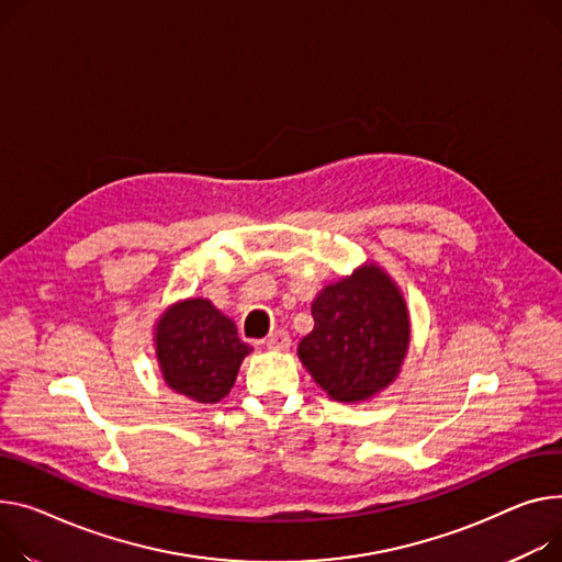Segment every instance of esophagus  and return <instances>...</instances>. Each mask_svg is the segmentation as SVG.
<instances>
[{
    "label": "esophagus",
    "mask_w": 562,
    "mask_h": 562,
    "mask_svg": "<svg viewBox=\"0 0 562 562\" xmlns=\"http://www.w3.org/2000/svg\"><path fill=\"white\" fill-rule=\"evenodd\" d=\"M265 346L271 348V350H286V348L291 346V336H289V331H284V329H276V331H271V334L267 336Z\"/></svg>",
    "instance_id": "1"
}]
</instances>
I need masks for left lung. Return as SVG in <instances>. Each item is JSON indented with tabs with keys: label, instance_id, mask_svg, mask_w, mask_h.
<instances>
[{
	"label": "left lung",
	"instance_id": "left-lung-1",
	"mask_svg": "<svg viewBox=\"0 0 562 562\" xmlns=\"http://www.w3.org/2000/svg\"><path fill=\"white\" fill-rule=\"evenodd\" d=\"M312 316L314 329L297 357L331 400L363 402L400 375L411 323L397 284L378 265L327 284Z\"/></svg>",
	"mask_w": 562,
	"mask_h": 562
}]
</instances>
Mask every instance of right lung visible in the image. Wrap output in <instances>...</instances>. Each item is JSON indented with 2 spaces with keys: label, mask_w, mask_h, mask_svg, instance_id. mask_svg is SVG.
<instances>
[{
  "label": "right lung",
  "mask_w": 562,
  "mask_h": 562,
  "mask_svg": "<svg viewBox=\"0 0 562 562\" xmlns=\"http://www.w3.org/2000/svg\"><path fill=\"white\" fill-rule=\"evenodd\" d=\"M154 341L167 386L203 404L231 393L244 357L252 350L207 297L171 305L158 318Z\"/></svg>",
  "instance_id": "add662e5"
}]
</instances>
